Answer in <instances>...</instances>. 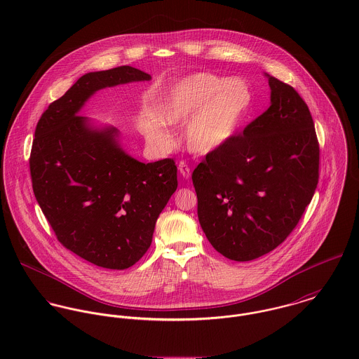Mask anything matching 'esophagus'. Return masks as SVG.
<instances>
[{
    "label": "esophagus",
    "instance_id": "obj_1",
    "mask_svg": "<svg viewBox=\"0 0 359 359\" xmlns=\"http://www.w3.org/2000/svg\"><path fill=\"white\" fill-rule=\"evenodd\" d=\"M178 170L181 172V175L185 178V180H189L191 178V167L185 163V161H181L178 164Z\"/></svg>",
    "mask_w": 359,
    "mask_h": 359
}]
</instances>
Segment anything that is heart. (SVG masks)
Masks as SVG:
<instances>
[{"mask_svg": "<svg viewBox=\"0 0 359 359\" xmlns=\"http://www.w3.org/2000/svg\"><path fill=\"white\" fill-rule=\"evenodd\" d=\"M252 102L249 87L241 80H225L198 73L180 81L160 103V117L178 124L189 120L184 130L187 148L196 154L215 152L238 130ZM147 137L156 144H165L168 133L164 123L154 117L147 121Z\"/></svg>", "mask_w": 359, "mask_h": 359, "instance_id": "b5f03b06", "label": "heart"}]
</instances>
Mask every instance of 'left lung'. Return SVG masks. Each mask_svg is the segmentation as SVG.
Returning a JSON list of instances; mask_svg holds the SVG:
<instances>
[{"instance_id":"8db88e82","label":"left lung","mask_w":359,"mask_h":359,"mask_svg":"<svg viewBox=\"0 0 359 359\" xmlns=\"http://www.w3.org/2000/svg\"><path fill=\"white\" fill-rule=\"evenodd\" d=\"M271 106L194 170L198 217L222 256L252 261L297 226L319 178V144L307 103L268 76Z\"/></svg>"}]
</instances>
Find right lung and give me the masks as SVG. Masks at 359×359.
Instances as JSON below:
<instances>
[{
    "instance_id": "add662e5",
    "label": "right lung",
    "mask_w": 359,
    "mask_h": 359,
    "mask_svg": "<svg viewBox=\"0 0 359 359\" xmlns=\"http://www.w3.org/2000/svg\"><path fill=\"white\" fill-rule=\"evenodd\" d=\"M147 80L151 74L131 66L81 76L41 114L29 158L34 196L56 239L107 269L130 268L148 252L177 189V165L133 158L114 128L93 130L77 113L101 88Z\"/></svg>"
}]
</instances>
